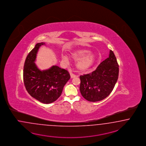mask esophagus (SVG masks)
<instances>
[{"instance_id": "34e87169", "label": "esophagus", "mask_w": 146, "mask_h": 146, "mask_svg": "<svg viewBox=\"0 0 146 146\" xmlns=\"http://www.w3.org/2000/svg\"><path fill=\"white\" fill-rule=\"evenodd\" d=\"M70 75L71 78H76V75L74 74H73V73H70Z\"/></svg>"}]
</instances>
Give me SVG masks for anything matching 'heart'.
<instances>
[{
	"label": "heart",
	"mask_w": 146,
	"mask_h": 146,
	"mask_svg": "<svg viewBox=\"0 0 146 146\" xmlns=\"http://www.w3.org/2000/svg\"><path fill=\"white\" fill-rule=\"evenodd\" d=\"M90 50L86 49H78L71 53V56L74 59H78L76 62V67L81 71H85L90 68L95 62L94 54L89 53ZM62 60L67 62L68 58L66 55L62 56Z\"/></svg>",
	"instance_id": "obj_1"
}]
</instances>
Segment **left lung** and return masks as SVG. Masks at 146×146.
<instances>
[{
    "label": "left lung",
    "instance_id": "obj_1",
    "mask_svg": "<svg viewBox=\"0 0 146 146\" xmlns=\"http://www.w3.org/2000/svg\"><path fill=\"white\" fill-rule=\"evenodd\" d=\"M119 65L115 55L110 50L109 57L101 62L96 70L80 76V91L88 101L102 100L113 91L119 76Z\"/></svg>",
    "mask_w": 146,
    "mask_h": 146
}]
</instances>
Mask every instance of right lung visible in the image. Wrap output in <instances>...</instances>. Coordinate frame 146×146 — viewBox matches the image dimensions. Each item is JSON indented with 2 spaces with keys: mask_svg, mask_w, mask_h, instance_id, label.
<instances>
[{
  "mask_svg": "<svg viewBox=\"0 0 146 146\" xmlns=\"http://www.w3.org/2000/svg\"><path fill=\"white\" fill-rule=\"evenodd\" d=\"M45 43H38L27 56L24 66L23 79L26 90L30 96L43 104L56 100L64 87L70 80L69 72L57 66L47 70H39L35 63L38 49Z\"/></svg>",
  "mask_w": 146,
  "mask_h": 146,
  "instance_id": "obj_1",
  "label": "right lung"
}]
</instances>
